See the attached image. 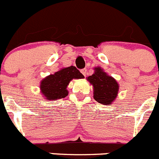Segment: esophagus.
<instances>
[{
	"label": "esophagus",
	"instance_id": "1",
	"mask_svg": "<svg viewBox=\"0 0 159 159\" xmlns=\"http://www.w3.org/2000/svg\"><path fill=\"white\" fill-rule=\"evenodd\" d=\"M81 73H82L83 75H84V76H86L87 75V71H88V70H87V68H83V69H81Z\"/></svg>",
	"mask_w": 159,
	"mask_h": 159
}]
</instances>
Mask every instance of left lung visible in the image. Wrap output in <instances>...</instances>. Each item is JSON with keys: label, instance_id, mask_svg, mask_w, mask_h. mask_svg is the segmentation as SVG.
I'll return each mask as SVG.
<instances>
[{"label": "left lung", "instance_id": "1", "mask_svg": "<svg viewBox=\"0 0 159 159\" xmlns=\"http://www.w3.org/2000/svg\"><path fill=\"white\" fill-rule=\"evenodd\" d=\"M88 80L93 85L94 99L97 102L108 105L116 99L119 84L115 79L107 75L100 67H95V73L88 77Z\"/></svg>", "mask_w": 159, "mask_h": 159}]
</instances>
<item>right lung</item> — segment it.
Masks as SVG:
<instances>
[{
  "label": "right lung",
  "mask_w": 159,
  "mask_h": 159,
  "mask_svg": "<svg viewBox=\"0 0 159 159\" xmlns=\"http://www.w3.org/2000/svg\"><path fill=\"white\" fill-rule=\"evenodd\" d=\"M84 77L82 73L74 66L62 68L41 81V92L48 100L63 99L68 94L67 86L70 81L72 79H83Z\"/></svg>",
  "instance_id": "obj_1"
}]
</instances>
